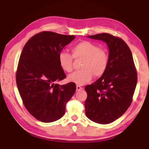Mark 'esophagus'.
I'll use <instances>...</instances> for the list:
<instances>
[{
  "instance_id": "1",
  "label": "esophagus",
  "mask_w": 149,
  "mask_h": 149,
  "mask_svg": "<svg viewBox=\"0 0 149 149\" xmlns=\"http://www.w3.org/2000/svg\"><path fill=\"white\" fill-rule=\"evenodd\" d=\"M83 89H84V87H81L80 85H77V86H76V89H77V91H80V90H82Z\"/></svg>"
}]
</instances>
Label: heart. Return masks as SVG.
I'll return each instance as SVG.
<instances>
[{
    "instance_id": "heart-1",
    "label": "heart",
    "mask_w": 149,
    "mask_h": 149,
    "mask_svg": "<svg viewBox=\"0 0 149 149\" xmlns=\"http://www.w3.org/2000/svg\"><path fill=\"white\" fill-rule=\"evenodd\" d=\"M72 55L66 52H61L58 55V62L63 70L70 73L74 70L73 60L83 58L81 68L68 76L70 81L77 85H85L93 79V76L99 77L104 75L109 63V56L107 50L100 49L94 42L84 41L72 48Z\"/></svg>"
}]
</instances>
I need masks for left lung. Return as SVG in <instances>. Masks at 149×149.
<instances>
[{"label":"left lung","mask_w":149,"mask_h":149,"mask_svg":"<svg viewBox=\"0 0 149 149\" xmlns=\"http://www.w3.org/2000/svg\"><path fill=\"white\" fill-rule=\"evenodd\" d=\"M88 37L108 45L109 63L104 75L85 87V114L93 122L108 124L122 116L132 104L137 70L131 50L123 39L109 33Z\"/></svg>","instance_id":"1"}]
</instances>
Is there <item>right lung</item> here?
Here are the masks:
<instances>
[{
    "mask_svg": "<svg viewBox=\"0 0 149 149\" xmlns=\"http://www.w3.org/2000/svg\"><path fill=\"white\" fill-rule=\"evenodd\" d=\"M74 35L42 31L25 45L16 71V84L24 107L33 116L45 123L61 118L65 105L76 90L73 82L56 84L66 77L58 55Z\"/></svg>",
    "mask_w": 149,
    "mask_h": 149,
    "instance_id": "obj_1",
    "label": "right lung"
}]
</instances>
